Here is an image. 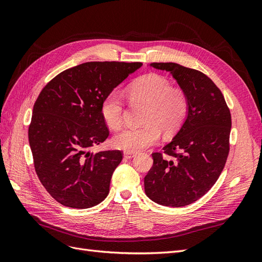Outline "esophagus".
I'll return each instance as SVG.
<instances>
[{"instance_id":"obj_1","label":"esophagus","mask_w":262,"mask_h":262,"mask_svg":"<svg viewBox=\"0 0 262 262\" xmlns=\"http://www.w3.org/2000/svg\"><path fill=\"white\" fill-rule=\"evenodd\" d=\"M123 156L125 158H128V160H130V158H133L134 156H137V153H134V152H124Z\"/></svg>"}]
</instances>
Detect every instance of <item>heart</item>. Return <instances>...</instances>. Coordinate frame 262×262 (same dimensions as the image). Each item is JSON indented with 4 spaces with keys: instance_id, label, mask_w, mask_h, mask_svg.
Wrapping results in <instances>:
<instances>
[{
    "instance_id": "obj_1",
    "label": "heart",
    "mask_w": 262,
    "mask_h": 262,
    "mask_svg": "<svg viewBox=\"0 0 262 262\" xmlns=\"http://www.w3.org/2000/svg\"><path fill=\"white\" fill-rule=\"evenodd\" d=\"M133 101L147 106L140 128H124L114 138V145L125 152H139L158 141L161 130L165 134L176 132L188 112V99L184 91L173 89L162 75L146 74L129 87ZM122 99L117 92H110L102 99L100 114L106 124L117 129L122 122Z\"/></svg>"
}]
</instances>
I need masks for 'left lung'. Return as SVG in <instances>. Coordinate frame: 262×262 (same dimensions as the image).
<instances>
[{
    "mask_svg": "<svg viewBox=\"0 0 262 262\" xmlns=\"http://www.w3.org/2000/svg\"><path fill=\"white\" fill-rule=\"evenodd\" d=\"M169 72L188 99L184 123L144 178L145 194L165 207L180 208L207 193L223 170L229 150L231 113L224 96L200 71L177 63H150ZM171 156V160L168 158Z\"/></svg>",
    "mask_w": 262,
    "mask_h": 262,
    "instance_id": "obj_1",
    "label": "left lung"
}]
</instances>
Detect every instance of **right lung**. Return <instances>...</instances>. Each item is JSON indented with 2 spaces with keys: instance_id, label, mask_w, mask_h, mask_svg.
<instances>
[{
  "instance_id": "obj_1",
  "label": "right lung",
  "mask_w": 262,
  "mask_h": 262,
  "mask_svg": "<svg viewBox=\"0 0 262 262\" xmlns=\"http://www.w3.org/2000/svg\"><path fill=\"white\" fill-rule=\"evenodd\" d=\"M141 67V62L82 63L58 74L39 94L29 145L39 180L64 207L92 208L108 195L122 154L118 149L93 154L89 148L109 136L100 114L102 99Z\"/></svg>"
}]
</instances>
